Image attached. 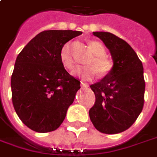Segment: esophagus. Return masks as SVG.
<instances>
[{"label": "esophagus", "mask_w": 157, "mask_h": 157, "mask_svg": "<svg viewBox=\"0 0 157 157\" xmlns=\"http://www.w3.org/2000/svg\"><path fill=\"white\" fill-rule=\"evenodd\" d=\"M81 85L83 88H89V84L86 83V82H81Z\"/></svg>", "instance_id": "esophagus-1"}]
</instances>
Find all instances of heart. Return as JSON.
<instances>
[{
    "label": "heart",
    "mask_w": 157,
    "mask_h": 157,
    "mask_svg": "<svg viewBox=\"0 0 157 157\" xmlns=\"http://www.w3.org/2000/svg\"><path fill=\"white\" fill-rule=\"evenodd\" d=\"M89 46L90 50L95 55V57L89 62L93 66H77L74 68L72 75L85 80H91L94 78L96 72L100 75H108L112 69V62L104 57L106 55L104 46L97 41H89ZM60 60L66 68H71L73 67V60L70 56L68 43L62 48L60 53Z\"/></svg>",
    "instance_id": "obj_1"
}]
</instances>
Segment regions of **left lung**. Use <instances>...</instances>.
<instances>
[{
	"label": "left lung",
	"instance_id": "8db88e82",
	"mask_svg": "<svg viewBox=\"0 0 157 157\" xmlns=\"http://www.w3.org/2000/svg\"><path fill=\"white\" fill-rule=\"evenodd\" d=\"M110 52L113 67L100 82L90 85L95 102L89 109L95 128L104 134L123 132L143 110L145 82L143 63L124 40L109 32H93Z\"/></svg>",
	"mask_w": 157,
	"mask_h": 157
}]
</instances>
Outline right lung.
<instances>
[{
	"label": "right lung",
	"mask_w": 157,
	"mask_h": 157,
	"mask_svg": "<svg viewBox=\"0 0 157 157\" xmlns=\"http://www.w3.org/2000/svg\"><path fill=\"white\" fill-rule=\"evenodd\" d=\"M81 31L47 30L21 51L11 77L12 101L27 127L39 133L54 131L64 121L80 81L70 75L60 60L65 43Z\"/></svg>",
	"instance_id": "right-lung-1"
}]
</instances>
